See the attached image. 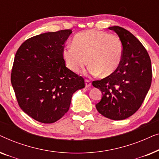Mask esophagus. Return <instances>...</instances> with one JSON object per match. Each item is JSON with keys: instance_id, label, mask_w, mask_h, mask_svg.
<instances>
[{"instance_id": "esophagus-1", "label": "esophagus", "mask_w": 159, "mask_h": 159, "mask_svg": "<svg viewBox=\"0 0 159 159\" xmlns=\"http://www.w3.org/2000/svg\"><path fill=\"white\" fill-rule=\"evenodd\" d=\"M85 87L86 88H90V87L91 86V82L90 81V80H85Z\"/></svg>"}]
</instances>
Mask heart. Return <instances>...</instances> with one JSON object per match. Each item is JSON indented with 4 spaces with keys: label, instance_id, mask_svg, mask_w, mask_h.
I'll use <instances>...</instances> for the list:
<instances>
[{
    "label": "heart",
    "instance_id": "heart-1",
    "mask_svg": "<svg viewBox=\"0 0 159 159\" xmlns=\"http://www.w3.org/2000/svg\"><path fill=\"white\" fill-rule=\"evenodd\" d=\"M122 41L117 35L99 30H90L78 33L63 50L66 66L78 72L88 64V72L108 77L119 68L122 59Z\"/></svg>",
    "mask_w": 159,
    "mask_h": 159
}]
</instances>
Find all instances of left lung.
Segmentation results:
<instances>
[{
  "instance_id": "8db88e82",
  "label": "left lung",
  "mask_w": 159,
  "mask_h": 159,
  "mask_svg": "<svg viewBox=\"0 0 159 159\" xmlns=\"http://www.w3.org/2000/svg\"><path fill=\"white\" fill-rule=\"evenodd\" d=\"M118 34L124 53L119 68L104 79L93 82L101 91L98 111L112 120L131 116L142 105L152 80L151 61L144 46L131 32L119 26L108 27Z\"/></svg>"
}]
</instances>
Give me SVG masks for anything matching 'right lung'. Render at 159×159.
Masks as SVG:
<instances>
[{
  "label": "right lung",
  "instance_id": "1",
  "mask_svg": "<svg viewBox=\"0 0 159 159\" xmlns=\"http://www.w3.org/2000/svg\"><path fill=\"white\" fill-rule=\"evenodd\" d=\"M71 30L45 32L24 42L15 55L11 81L20 108L39 122H56L68 111L84 81L66 67L64 45Z\"/></svg>",
  "mask_w": 159,
  "mask_h": 159
}]
</instances>
